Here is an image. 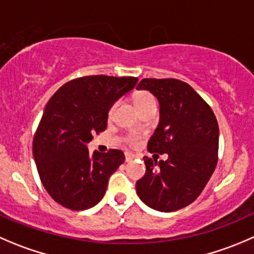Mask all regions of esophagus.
Listing matches in <instances>:
<instances>
[{
    "mask_svg": "<svg viewBox=\"0 0 254 254\" xmlns=\"http://www.w3.org/2000/svg\"><path fill=\"white\" fill-rule=\"evenodd\" d=\"M132 159H135V155L131 152H125V161L130 162Z\"/></svg>",
    "mask_w": 254,
    "mask_h": 254,
    "instance_id": "34e87169",
    "label": "esophagus"
}]
</instances>
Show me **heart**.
<instances>
[{
	"label": "heart",
	"instance_id": "obj_1",
	"mask_svg": "<svg viewBox=\"0 0 254 254\" xmlns=\"http://www.w3.org/2000/svg\"><path fill=\"white\" fill-rule=\"evenodd\" d=\"M134 103L139 112H141L142 109H145V108L147 107H156V99H155L154 95L150 92H147V90H139V92L135 93ZM114 107L115 105H113L109 109V115H112ZM124 141L125 144L129 145V146L131 147L137 146V145L140 144V141H141V135H140L139 132H129V134H127L124 136Z\"/></svg>",
	"mask_w": 254,
	"mask_h": 254
}]
</instances>
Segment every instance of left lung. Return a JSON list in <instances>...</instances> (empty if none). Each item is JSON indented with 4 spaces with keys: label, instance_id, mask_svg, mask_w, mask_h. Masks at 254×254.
I'll return each mask as SVG.
<instances>
[{
    "label": "left lung",
    "instance_id": "obj_1",
    "mask_svg": "<svg viewBox=\"0 0 254 254\" xmlns=\"http://www.w3.org/2000/svg\"><path fill=\"white\" fill-rule=\"evenodd\" d=\"M160 103V123L147 151L167 154L166 161L144 157L146 171L136 182L140 200L149 207L172 212L196 200L218 161V123L210 105L191 85L175 78H144Z\"/></svg>",
    "mask_w": 254,
    "mask_h": 254
}]
</instances>
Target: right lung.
<instances>
[{
	"label": "right lung",
	"instance_id": "add662e5",
	"mask_svg": "<svg viewBox=\"0 0 254 254\" xmlns=\"http://www.w3.org/2000/svg\"><path fill=\"white\" fill-rule=\"evenodd\" d=\"M137 80L85 75L62 85L47 103L34 132L33 156L39 179L57 203L82 211L103 198L124 152L110 149L90 156L85 144L107 129L110 107Z\"/></svg>",
	"mask_w": 254,
	"mask_h": 254
}]
</instances>
